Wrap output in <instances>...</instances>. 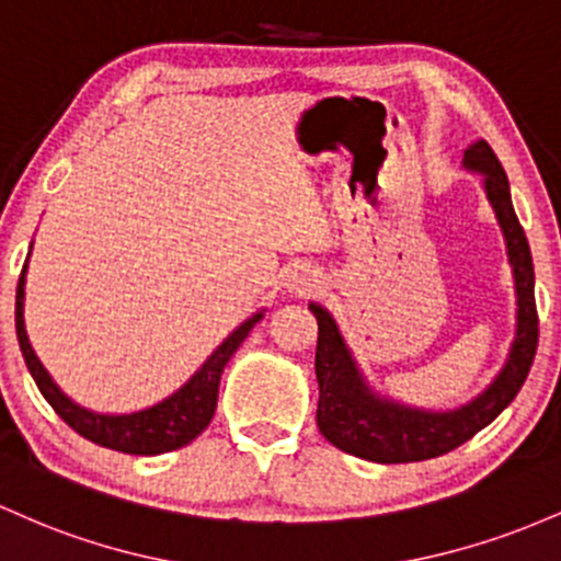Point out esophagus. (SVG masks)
Returning a JSON list of instances; mask_svg holds the SVG:
<instances>
[{"instance_id":"obj_1","label":"esophagus","mask_w":561,"mask_h":561,"mask_svg":"<svg viewBox=\"0 0 561 561\" xmlns=\"http://www.w3.org/2000/svg\"><path fill=\"white\" fill-rule=\"evenodd\" d=\"M307 280H310V278H307ZM307 280H301V283H305V286H312V283H307Z\"/></svg>"}]
</instances>
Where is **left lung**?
<instances>
[{"label": "left lung", "mask_w": 561, "mask_h": 561, "mask_svg": "<svg viewBox=\"0 0 561 561\" xmlns=\"http://www.w3.org/2000/svg\"><path fill=\"white\" fill-rule=\"evenodd\" d=\"M463 161L469 169L484 172L488 178L484 191L499 214L503 236H506L508 260L514 264L519 323L512 355H508L506 368L501 370L499 379L488 387V392L471 400L469 405L453 413L413 411V408L374 398L365 389L331 314L323 307L310 305L314 320H318V350H314V374H318L320 387L318 430L331 445L350 456L376 463H411L445 456L499 416L503 408L517 398L522 383L530 374L535 350H538V307H535V273L527 236L514 214L506 172H503L493 148L484 140L474 142Z\"/></svg>", "instance_id": "left-lung-1"}]
</instances>
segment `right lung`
Wrapping results in <instances>:
<instances>
[{"instance_id": "right-lung-1", "label": "right lung", "mask_w": 561, "mask_h": 561, "mask_svg": "<svg viewBox=\"0 0 561 561\" xmlns=\"http://www.w3.org/2000/svg\"><path fill=\"white\" fill-rule=\"evenodd\" d=\"M23 275H26V264H23L21 280H18L15 294V331L18 344H21L23 357L34 376L36 387L44 394V400L53 405V411L71 426L73 432L81 434L90 443L100 445V448L129 453V456H159V453L178 450L182 445L193 443L201 432L209 426L217 408V392H219V376H222L225 365L232 357V352L241 347L243 339L249 331L260 323L262 314L249 318L241 329H236L214 350V355L201 365V370L193 376L185 387L178 389L172 398H167L159 405L148 408V411L129 413V416H100V413L84 411L77 402H71L66 394L55 387L49 374L44 370L39 357L31 350L26 325H23Z\"/></svg>"}]
</instances>
